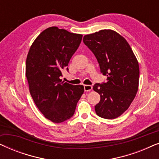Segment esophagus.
I'll use <instances>...</instances> for the list:
<instances>
[{
    "mask_svg": "<svg viewBox=\"0 0 159 159\" xmlns=\"http://www.w3.org/2000/svg\"><path fill=\"white\" fill-rule=\"evenodd\" d=\"M93 87L91 85H89V84H84V90L85 92H89V91L92 90Z\"/></svg>",
    "mask_w": 159,
    "mask_h": 159,
    "instance_id": "obj_1",
    "label": "esophagus"
}]
</instances>
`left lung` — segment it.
Here are the masks:
<instances>
[{"instance_id":"obj_1","label":"left lung","mask_w":159,"mask_h":159,"mask_svg":"<svg viewBox=\"0 0 159 159\" xmlns=\"http://www.w3.org/2000/svg\"><path fill=\"white\" fill-rule=\"evenodd\" d=\"M83 43L95 55L101 72L107 77V81L93 86L101 95L95 113L101 118H117L127 110L138 92V60L127 40L113 30L84 36Z\"/></svg>"}]
</instances>
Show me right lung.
Wrapping results in <instances>:
<instances>
[{"instance_id": "obj_1", "label": "right lung", "mask_w": 159, "mask_h": 159, "mask_svg": "<svg viewBox=\"0 0 159 159\" xmlns=\"http://www.w3.org/2000/svg\"><path fill=\"white\" fill-rule=\"evenodd\" d=\"M82 35L51 27L35 39L28 53L26 77L32 99L45 118L55 123L70 119L84 93L83 85H73L61 80L69 70V61Z\"/></svg>"}]
</instances>
